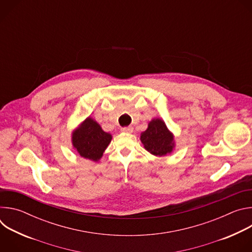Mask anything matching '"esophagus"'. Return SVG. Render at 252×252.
I'll list each match as a JSON object with an SVG mask.
<instances>
[{"label":"esophagus","mask_w":252,"mask_h":252,"mask_svg":"<svg viewBox=\"0 0 252 252\" xmlns=\"http://www.w3.org/2000/svg\"><path fill=\"white\" fill-rule=\"evenodd\" d=\"M122 131L123 132H132L133 127L132 126H125V127H122Z\"/></svg>","instance_id":"esophagus-1"}]
</instances>
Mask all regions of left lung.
I'll use <instances>...</instances> for the list:
<instances>
[{"mask_svg":"<svg viewBox=\"0 0 252 252\" xmlns=\"http://www.w3.org/2000/svg\"><path fill=\"white\" fill-rule=\"evenodd\" d=\"M140 140L148 152L158 157L169 154L173 148V137L159 119L149 124L148 129L141 133Z\"/></svg>","mask_w":252,"mask_h":252,"instance_id":"8db88e82","label":"left lung"}]
</instances>
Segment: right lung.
Wrapping results in <instances>:
<instances>
[{"label":"right lung","mask_w":252,"mask_h":252,"mask_svg":"<svg viewBox=\"0 0 252 252\" xmlns=\"http://www.w3.org/2000/svg\"><path fill=\"white\" fill-rule=\"evenodd\" d=\"M112 140V135L101 129L96 122L88 118L73 133V145L81 157L98 160Z\"/></svg>","instance_id":"obj_1"}]
</instances>
